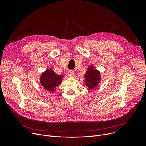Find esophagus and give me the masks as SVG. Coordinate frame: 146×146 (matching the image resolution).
Listing matches in <instances>:
<instances>
[{
    "label": "esophagus",
    "instance_id": "obj_1",
    "mask_svg": "<svg viewBox=\"0 0 146 146\" xmlns=\"http://www.w3.org/2000/svg\"><path fill=\"white\" fill-rule=\"evenodd\" d=\"M68 74L70 76H74V72L73 70H70L68 71Z\"/></svg>",
    "mask_w": 146,
    "mask_h": 146
}]
</instances>
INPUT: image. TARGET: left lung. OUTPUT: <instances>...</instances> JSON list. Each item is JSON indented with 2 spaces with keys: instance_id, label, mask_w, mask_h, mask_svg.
I'll list each match as a JSON object with an SVG mask.
<instances>
[{
  "instance_id": "left-lung-1",
  "label": "left lung",
  "mask_w": 146,
  "mask_h": 146,
  "mask_svg": "<svg viewBox=\"0 0 146 146\" xmlns=\"http://www.w3.org/2000/svg\"><path fill=\"white\" fill-rule=\"evenodd\" d=\"M86 85L89 90H92L96 87L100 81V73L97 70H94L93 66L88 69L85 76Z\"/></svg>"
}]
</instances>
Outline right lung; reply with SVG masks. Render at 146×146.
<instances>
[{
	"mask_svg": "<svg viewBox=\"0 0 146 146\" xmlns=\"http://www.w3.org/2000/svg\"><path fill=\"white\" fill-rule=\"evenodd\" d=\"M63 76L56 74L52 69H48L41 75L40 82L46 90L53 91L60 84Z\"/></svg>",
	"mask_w": 146,
	"mask_h": 146,
	"instance_id": "1",
	"label": "right lung"
}]
</instances>
